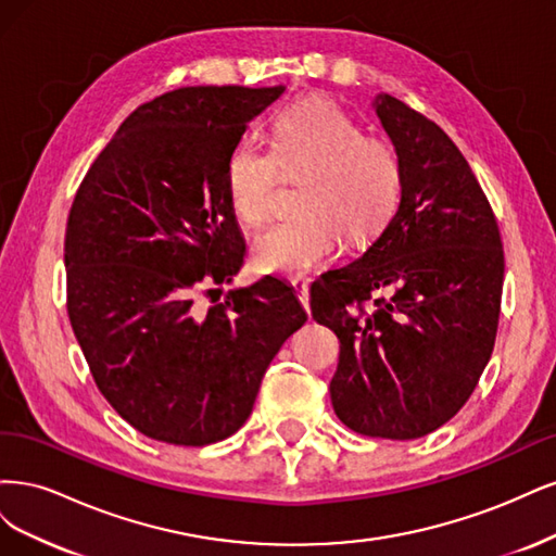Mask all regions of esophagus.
Wrapping results in <instances>:
<instances>
[{"label": "esophagus", "instance_id": "1", "mask_svg": "<svg viewBox=\"0 0 556 556\" xmlns=\"http://www.w3.org/2000/svg\"><path fill=\"white\" fill-rule=\"evenodd\" d=\"M293 289H295V295H298V300L302 302V307L309 312V281H304V279H295V281H293Z\"/></svg>", "mask_w": 556, "mask_h": 556}]
</instances>
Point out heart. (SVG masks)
Masks as SVG:
<instances>
[{
	"instance_id": "heart-1",
	"label": "heart",
	"mask_w": 556,
	"mask_h": 556,
	"mask_svg": "<svg viewBox=\"0 0 556 556\" xmlns=\"http://www.w3.org/2000/svg\"><path fill=\"white\" fill-rule=\"evenodd\" d=\"M281 175L304 177L295 203L300 214L265 232L254 263L261 273L293 279L332 261L344 238L371 242L395 214L404 185L397 150L363 136L361 124L320 97L286 105L275 122L273 150L242 142L230 152L226 191L247 226L273 219Z\"/></svg>"
}]
</instances>
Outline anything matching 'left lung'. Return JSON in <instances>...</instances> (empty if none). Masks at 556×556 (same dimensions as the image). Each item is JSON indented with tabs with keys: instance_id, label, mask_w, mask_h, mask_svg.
<instances>
[{
	"instance_id": "left-lung-1",
	"label": "left lung",
	"mask_w": 556,
	"mask_h": 556,
	"mask_svg": "<svg viewBox=\"0 0 556 556\" xmlns=\"http://www.w3.org/2000/svg\"><path fill=\"white\" fill-rule=\"evenodd\" d=\"M374 111L402 159V199L361 258L312 286V316L339 339L337 418L357 434L408 441L451 420L490 361L504 249L445 131L390 94Z\"/></svg>"
}]
</instances>
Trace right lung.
I'll list each match as a JSON object with an SVG mask.
<instances>
[{
    "instance_id": "add662e5",
    "label": "right lung",
    "mask_w": 556,
    "mask_h": 556,
    "mask_svg": "<svg viewBox=\"0 0 556 556\" xmlns=\"http://www.w3.org/2000/svg\"><path fill=\"white\" fill-rule=\"evenodd\" d=\"M283 89L201 85L142 103L71 205V328L101 395L154 441L207 445L236 434L267 365L307 320L277 277L228 291L210 309L195 304L203 286L230 281L244 263L226 164Z\"/></svg>"
}]
</instances>
